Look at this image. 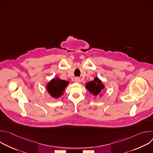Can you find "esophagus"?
Instances as JSON below:
<instances>
[{
  "instance_id": "1",
  "label": "esophagus",
  "mask_w": 153,
  "mask_h": 153,
  "mask_svg": "<svg viewBox=\"0 0 153 153\" xmlns=\"http://www.w3.org/2000/svg\"><path fill=\"white\" fill-rule=\"evenodd\" d=\"M74 82H75L76 83H79V82H80V79H79V78H75Z\"/></svg>"
}]
</instances>
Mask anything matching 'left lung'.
I'll list each match as a JSON object with an SVG mask.
<instances>
[{
    "label": "left lung",
    "mask_w": 153,
    "mask_h": 153,
    "mask_svg": "<svg viewBox=\"0 0 153 153\" xmlns=\"http://www.w3.org/2000/svg\"><path fill=\"white\" fill-rule=\"evenodd\" d=\"M85 88L90 93L93 94V96H97L100 94V97H102L103 94L100 93L105 88V85L99 77H95L93 80L86 84Z\"/></svg>",
    "instance_id": "8db88e82"
}]
</instances>
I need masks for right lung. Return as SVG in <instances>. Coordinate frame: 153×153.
Instances as JSON below:
<instances>
[{
	"label": "right lung",
	"instance_id": "right-lung-1",
	"mask_svg": "<svg viewBox=\"0 0 153 153\" xmlns=\"http://www.w3.org/2000/svg\"><path fill=\"white\" fill-rule=\"evenodd\" d=\"M69 84V82L63 80L59 77L52 79L47 85L46 90L50 96L54 99L59 98L63 94V91Z\"/></svg>",
	"mask_w": 153,
	"mask_h": 153
}]
</instances>
